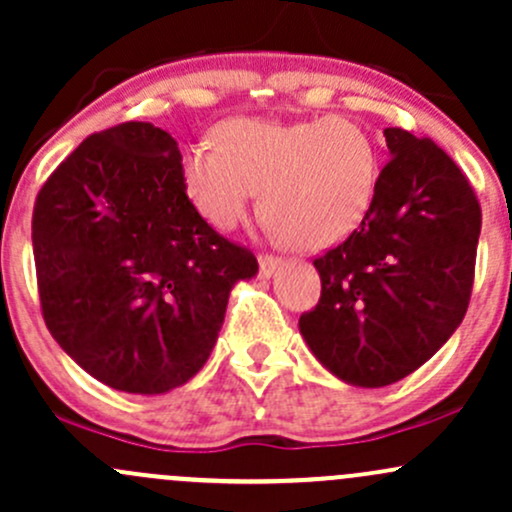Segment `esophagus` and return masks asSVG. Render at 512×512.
Segmentation results:
<instances>
[{
  "instance_id": "1",
  "label": "esophagus",
  "mask_w": 512,
  "mask_h": 512,
  "mask_svg": "<svg viewBox=\"0 0 512 512\" xmlns=\"http://www.w3.org/2000/svg\"><path fill=\"white\" fill-rule=\"evenodd\" d=\"M280 266V258L278 256H271V254H261L258 256V268H261V276H273L276 273V268Z\"/></svg>"
}]
</instances>
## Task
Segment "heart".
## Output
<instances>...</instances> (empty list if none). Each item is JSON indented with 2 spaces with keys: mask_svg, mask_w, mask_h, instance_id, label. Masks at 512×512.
Masks as SVG:
<instances>
[{
  "mask_svg": "<svg viewBox=\"0 0 512 512\" xmlns=\"http://www.w3.org/2000/svg\"><path fill=\"white\" fill-rule=\"evenodd\" d=\"M183 173L190 200L214 227H236L261 190L263 222L293 249L320 251L356 232L371 210L378 151L364 126L344 117L236 119L217 131V148H188Z\"/></svg>",
  "mask_w": 512,
  "mask_h": 512,
  "instance_id": "obj_1",
  "label": "heart"
}]
</instances>
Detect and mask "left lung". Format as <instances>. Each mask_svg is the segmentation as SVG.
Listing matches in <instances>:
<instances>
[{"instance_id": "8db88e82", "label": "left lung", "mask_w": 512, "mask_h": 512, "mask_svg": "<svg viewBox=\"0 0 512 512\" xmlns=\"http://www.w3.org/2000/svg\"><path fill=\"white\" fill-rule=\"evenodd\" d=\"M390 161L371 210L315 258L320 302L300 332L324 368L381 388L432 359L471 300L481 205L469 178L432 139L386 129Z\"/></svg>"}]
</instances>
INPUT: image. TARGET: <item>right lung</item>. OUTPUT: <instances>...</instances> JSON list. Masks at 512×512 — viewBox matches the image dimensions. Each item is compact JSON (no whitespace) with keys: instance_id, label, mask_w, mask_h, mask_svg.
<instances>
[{"instance_id":"right-lung-1","label":"right lung","mask_w":512,"mask_h":512,"mask_svg":"<svg viewBox=\"0 0 512 512\" xmlns=\"http://www.w3.org/2000/svg\"><path fill=\"white\" fill-rule=\"evenodd\" d=\"M168 131L124 122L87 136L38 190L31 241L48 332L124 393H166L205 361L236 280L258 271L185 192Z\"/></svg>"}]
</instances>
